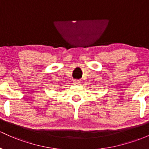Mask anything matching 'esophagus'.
<instances>
[{
  "label": "esophagus",
  "mask_w": 149,
  "mask_h": 149,
  "mask_svg": "<svg viewBox=\"0 0 149 149\" xmlns=\"http://www.w3.org/2000/svg\"><path fill=\"white\" fill-rule=\"evenodd\" d=\"M74 84H76V85H78V84H80V80H79V79H74Z\"/></svg>",
  "instance_id": "esophagus-1"
}]
</instances>
